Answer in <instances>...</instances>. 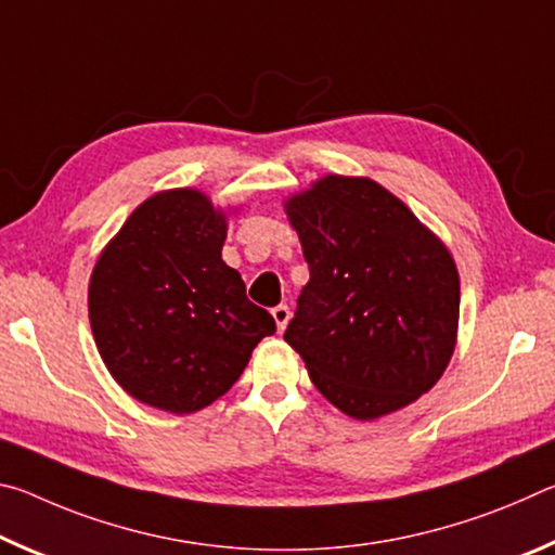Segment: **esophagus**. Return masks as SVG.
<instances>
[{
    "label": "esophagus",
    "instance_id": "obj_1",
    "mask_svg": "<svg viewBox=\"0 0 555 555\" xmlns=\"http://www.w3.org/2000/svg\"><path fill=\"white\" fill-rule=\"evenodd\" d=\"M271 315H274V321H276V331H279V333H284V331H286V325H288V321H291V311H288V306H276L274 311H271Z\"/></svg>",
    "mask_w": 555,
    "mask_h": 555
}]
</instances>
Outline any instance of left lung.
<instances>
[{
    "mask_svg": "<svg viewBox=\"0 0 555 555\" xmlns=\"http://www.w3.org/2000/svg\"><path fill=\"white\" fill-rule=\"evenodd\" d=\"M286 215L311 279L284 340L347 416L409 406L455 350L460 279L448 247L370 178L323 176L286 201Z\"/></svg>",
    "mask_w": 555,
    "mask_h": 555,
    "instance_id": "left-lung-1",
    "label": "left lung"
}]
</instances>
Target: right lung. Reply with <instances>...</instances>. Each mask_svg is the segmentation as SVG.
<instances>
[{"label":"right lung","instance_id":"obj_1","mask_svg":"<svg viewBox=\"0 0 555 555\" xmlns=\"http://www.w3.org/2000/svg\"><path fill=\"white\" fill-rule=\"evenodd\" d=\"M228 218L193 188L162 191L102 249L88 288L102 362L137 401L193 413L247 367L274 318L222 261Z\"/></svg>","mask_w":555,"mask_h":555}]
</instances>
